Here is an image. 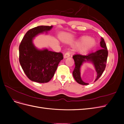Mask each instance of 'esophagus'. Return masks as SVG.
Segmentation results:
<instances>
[{
  "instance_id": "obj_1",
  "label": "esophagus",
  "mask_w": 124,
  "mask_h": 124,
  "mask_svg": "<svg viewBox=\"0 0 124 124\" xmlns=\"http://www.w3.org/2000/svg\"><path fill=\"white\" fill-rule=\"evenodd\" d=\"M70 57V54L69 52H67L66 53H65L64 54V55H63V58H68Z\"/></svg>"
}]
</instances>
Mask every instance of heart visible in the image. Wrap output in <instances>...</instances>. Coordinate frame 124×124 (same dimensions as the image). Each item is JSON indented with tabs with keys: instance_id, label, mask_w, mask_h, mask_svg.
Segmentation results:
<instances>
[{
	"instance_id": "b5f03b06",
	"label": "heart",
	"mask_w": 124,
	"mask_h": 124,
	"mask_svg": "<svg viewBox=\"0 0 124 124\" xmlns=\"http://www.w3.org/2000/svg\"><path fill=\"white\" fill-rule=\"evenodd\" d=\"M76 44L78 46L75 48L74 51L80 54H84L95 46L96 41L94 38L84 36L78 39Z\"/></svg>"
}]
</instances>
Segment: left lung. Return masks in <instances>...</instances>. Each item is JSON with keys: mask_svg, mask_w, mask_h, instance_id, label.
<instances>
[{"mask_svg": "<svg viewBox=\"0 0 124 124\" xmlns=\"http://www.w3.org/2000/svg\"><path fill=\"white\" fill-rule=\"evenodd\" d=\"M100 46L101 49L88 54L87 55H75L73 56L76 67L73 71V76L77 83L81 85H88L82 80L81 76V68L84 63H91L94 67L97 76L94 82H96L103 73L106 66L108 52L106 43L101 37Z\"/></svg>", "mask_w": 124, "mask_h": 124, "instance_id": "obj_1", "label": "left lung"}]
</instances>
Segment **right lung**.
Here are the masks:
<instances>
[{
  "label": "right lung",
  "instance_id": "right-lung-1",
  "mask_svg": "<svg viewBox=\"0 0 124 124\" xmlns=\"http://www.w3.org/2000/svg\"><path fill=\"white\" fill-rule=\"evenodd\" d=\"M53 26H39L26 33L19 46V61L24 72L32 81L43 83L53 77L59 62L63 59L61 53L46 48L39 49L33 40L40 34H47Z\"/></svg>",
  "mask_w": 124,
  "mask_h": 124
}]
</instances>
